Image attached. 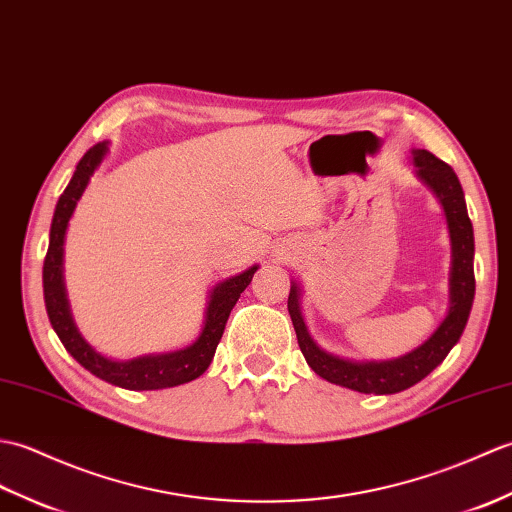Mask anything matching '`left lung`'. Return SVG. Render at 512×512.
Instances as JSON below:
<instances>
[{"label":"left lung","mask_w":512,"mask_h":512,"mask_svg":"<svg viewBox=\"0 0 512 512\" xmlns=\"http://www.w3.org/2000/svg\"><path fill=\"white\" fill-rule=\"evenodd\" d=\"M412 164L416 177L434 192L445 212L449 241H451V267H449V309L436 331L423 344L405 352L401 357L381 361H355L333 355L315 344L309 328L304 324L300 298L302 287L291 282L287 309L298 335L302 355L315 374H320L328 383L363 394H396L412 388L423 381L427 374L438 368L449 350L458 344L464 326H467L473 298H475V276H473V225L464 203V192L453 168L438 160L425 149H412Z\"/></svg>","instance_id":"8db88e82"}]
</instances>
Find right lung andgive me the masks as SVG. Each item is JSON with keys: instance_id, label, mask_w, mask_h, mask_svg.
Masks as SVG:
<instances>
[{"instance_id": "1", "label": "right lung", "mask_w": 512, "mask_h": 512, "mask_svg": "<svg viewBox=\"0 0 512 512\" xmlns=\"http://www.w3.org/2000/svg\"><path fill=\"white\" fill-rule=\"evenodd\" d=\"M109 153V142H98L89 149L83 160L76 164L70 184L63 190V195L56 203L52 227H50V245L48 254L43 260V298L45 311H48L50 324L54 333L59 335L65 350L81 363L85 370L96 374L98 379L111 385H118L124 390H164L175 388V385L195 381L208 370L212 363L214 350H217L223 328L230 311L234 309L236 300L241 298L245 287L252 282L258 265L241 271V274L225 278L212 287L206 306V320L199 337L186 348L170 350V352H153V355H142L133 359H111L98 352L92 344L78 331L72 317L70 300H67L65 278H63V245L65 232L70 225L76 203L81 201L89 179L98 170V166Z\"/></svg>"}]
</instances>
